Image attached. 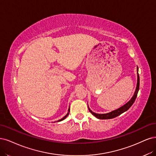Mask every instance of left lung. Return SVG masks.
Here are the masks:
<instances>
[{
  "mask_svg": "<svg viewBox=\"0 0 156 156\" xmlns=\"http://www.w3.org/2000/svg\"><path fill=\"white\" fill-rule=\"evenodd\" d=\"M139 69L138 67H137V86H136V89H135V91L134 93L133 96L132 97V98L130 99L129 101L124 104L122 106H121L120 108H118L117 109H115L114 111H112L109 113H104V114H98V113H94L93 112H92L91 109H89V106H88V109L89 110V112L91 113L92 115H93L95 117H97V119H113L119 115H120V114L123 113L124 112H126L127 110L132 106V104L134 103L135 99H136V97L137 96V93L139 91Z\"/></svg>",
  "mask_w": 156,
  "mask_h": 156,
  "instance_id": "1",
  "label": "left lung"
}]
</instances>
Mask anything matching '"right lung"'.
Wrapping results in <instances>:
<instances>
[{"label": "right lung", "mask_w": 156, "mask_h": 156, "mask_svg": "<svg viewBox=\"0 0 156 156\" xmlns=\"http://www.w3.org/2000/svg\"><path fill=\"white\" fill-rule=\"evenodd\" d=\"M69 112H70V107H69V109H68V113H67V114L66 115H65V117H63L62 119H60V120H58V122H59V121H62V120H64L65 118H66L67 116H68V115H69Z\"/></svg>", "instance_id": "obj_1"}]
</instances>
